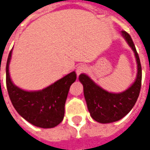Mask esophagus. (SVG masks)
I'll use <instances>...</instances> for the list:
<instances>
[{
	"instance_id": "34e87169",
	"label": "esophagus",
	"mask_w": 150,
	"mask_h": 150,
	"mask_svg": "<svg viewBox=\"0 0 150 150\" xmlns=\"http://www.w3.org/2000/svg\"><path fill=\"white\" fill-rule=\"evenodd\" d=\"M87 70H88V67L86 66L85 64H81V65H78V66L77 67V68H76V72H77L78 75H79V74H81V73H83V72H85Z\"/></svg>"
}]
</instances>
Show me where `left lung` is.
Here are the masks:
<instances>
[{
    "label": "left lung",
    "mask_w": 150,
    "mask_h": 150,
    "mask_svg": "<svg viewBox=\"0 0 150 150\" xmlns=\"http://www.w3.org/2000/svg\"><path fill=\"white\" fill-rule=\"evenodd\" d=\"M122 36L134 51L138 67L135 81L128 89L119 93H109L96 84L88 75L83 73L79 76L90 115L101 124L116 122L124 118L134 106L140 93L142 68L139 57L129 34L122 31Z\"/></svg>",
    "instance_id": "obj_1"
}]
</instances>
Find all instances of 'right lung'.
<instances>
[{"label": "right lung", "mask_w": 150, "mask_h": 150, "mask_svg": "<svg viewBox=\"0 0 150 150\" xmlns=\"http://www.w3.org/2000/svg\"><path fill=\"white\" fill-rule=\"evenodd\" d=\"M11 53L12 50L9 53L6 68V88L15 109L27 122L37 127L54 128L63 119L67 97L70 86L76 81V72H70L42 90L25 91L16 87L10 78Z\"/></svg>", "instance_id": "add662e5"}]
</instances>
